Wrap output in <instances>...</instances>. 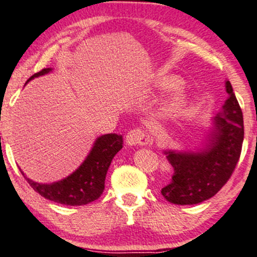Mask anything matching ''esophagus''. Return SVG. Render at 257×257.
<instances>
[{"label": "esophagus", "mask_w": 257, "mask_h": 257, "mask_svg": "<svg viewBox=\"0 0 257 257\" xmlns=\"http://www.w3.org/2000/svg\"><path fill=\"white\" fill-rule=\"evenodd\" d=\"M125 143L130 147L134 146H148L152 144V138L144 130L135 128L127 132L125 138Z\"/></svg>", "instance_id": "1"}]
</instances>
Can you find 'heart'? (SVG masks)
<instances>
[{
    "label": "heart",
    "mask_w": 257,
    "mask_h": 257,
    "mask_svg": "<svg viewBox=\"0 0 257 257\" xmlns=\"http://www.w3.org/2000/svg\"><path fill=\"white\" fill-rule=\"evenodd\" d=\"M182 85V80L179 78L176 77H170L166 78L160 83V86L162 89H173V87H178ZM186 103V97L184 95L183 91H177L174 95H172L167 101L165 102L164 105L161 107V115L162 116H174L177 114H179L183 110V108L185 107Z\"/></svg>",
    "instance_id": "b5f03b06"
}]
</instances>
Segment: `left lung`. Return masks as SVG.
Wrapping results in <instances>:
<instances>
[{"mask_svg":"<svg viewBox=\"0 0 257 257\" xmlns=\"http://www.w3.org/2000/svg\"><path fill=\"white\" fill-rule=\"evenodd\" d=\"M225 87L228 97L213 119L204 146L196 152H164L174 173L161 194L171 203L188 206L209 200L236 168L244 140L243 113L228 80Z\"/></svg>","mask_w":257,"mask_h":257,"instance_id":"obj_1","label":"left lung"}]
</instances>
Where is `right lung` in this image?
<instances>
[{
	"instance_id": "add662e5",
	"label": "right lung",
	"mask_w": 257,
	"mask_h": 257,
	"mask_svg": "<svg viewBox=\"0 0 257 257\" xmlns=\"http://www.w3.org/2000/svg\"><path fill=\"white\" fill-rule=\"evenodd\" d=\"M53 68H44L35 73L26 83ZM122 148V136L108 134L96 138L95 143L79 167L68 177L51 184H41L25 177L31 188L47 200L65 206H84L96 201L104 190V180L111 160Z\"/></svg>"
}]
</instances>
